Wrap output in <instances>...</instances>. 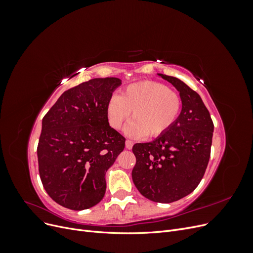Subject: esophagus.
I'll use <instances>...</instances> for the list:
<instances>
[{
    "mask_svg": "<svg viewBox=\"0 0 253 253\" xmlns=\"http://www.w3.org/2000/svg\"><path fill=\"white\" fill-rule=\"evenodd\" d=\"M133 144H134L133 141H131V140H126V148L127 150H131V149L133 148Z\"/></svg>",
    "mask_w": 253,
    "mask_h": 253,
    "instance_id": "esophagus-1",
    "label": "esophagus"
}]
</instances>
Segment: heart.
I'll return each mask as SVG.
<instances>
[{"label":"heart","instance_id":"1","mask_svg":"<svg viewBox=\"0 0 253 253\" xmlns=\"http://www.w3.org/2000/svg\"><path fill=\"white\" fill-rule=\"evenodd\" d=\"M181 98L166 84L142 81L127 85L121 95H113L106 104V116L114 129H120L129 118L126 128L131 137L149 138L162 136L177 119Z\"/></svg>","mask_w":253,"mask_h":253}]
</instances>
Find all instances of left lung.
<instances>
[{"mask_svg":"<svg viewBox=\"0 0 253 253\" xmlns=\"http://www.w3.org/2000/svg\"><path fill=\"white\" fill-rule=\"evenodd\" d=\"M181 98L174 125L151 142L136 143L132 178L137 190L155 203H173L201 182L210 158L214 126L201 96L180 79L163 74Z\"/></svg>","mask_w":253,"mask_h":253,"instance_id":"obj_1","label":"left lung"}]
</instances>
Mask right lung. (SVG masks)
<instances>
[{"instance_id":"1","label":"right lung","mask_w":253,"mask_h":253,"mask_svg":"<svg viewBox=\"0 0 253 253\" xmlns=\"http://www.w3.org/2000/svg\"><path fill=\"white\" fill-rule=\"evenodd\" d=\"M121 82L115 77L83 82L64 91L42 119L40 177L47 194L67 209L91 208L105 194V173L126 142L106 116Z\"/></svg>"}]
</instances>
